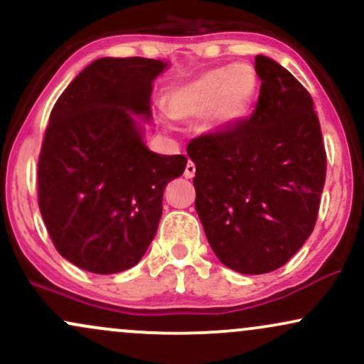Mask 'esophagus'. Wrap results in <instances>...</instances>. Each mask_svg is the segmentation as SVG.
Returning a JSON list of instances; mask_svg holds the SVG:
<instances>
[{"label":"esophagus","instance_id":"esophagus-1","mask_svg":"<svg viewBox=\"0 0 364 364\" xmlns=\"http://www.w3.org/2000/svg\"><path fill=\"white\" fill-rule=\"evenodd\" d=\"M195 171H196V168H195V164L193 162H188L186 164V168H185V178H188V179H191L195 176Z\"/></svg>","mask_w":364,"mask_h":364}]
</instances>
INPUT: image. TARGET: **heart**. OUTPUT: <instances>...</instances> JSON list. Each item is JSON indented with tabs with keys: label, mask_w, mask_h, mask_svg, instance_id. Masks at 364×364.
<instances>
[{
	"label": "heart",
	"mask_w": 364,
	"mask_h": 364,
	"mask_svg": "<svg viewBox=\"0 0 364 364\" xmlns=\"http://www.w3.org/2000/svg\"><path fill=\"white\" fill-rule=\"evenodd\" d=\"M258 92L250 65L217 66L179 83L168 94V119L198 118L208 113L215 128H232L246 118Z\"/></svg>",
	"instance_id": "1"
}]
</instances>
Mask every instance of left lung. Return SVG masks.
Returning <instances> with one entry per match:
<instances>
[{"label": "left lung", "mask_w": 364, "mask_h": 364, "mask_svg": "<svg viewBox=\"0 0 364 364\" xmlns=\"http://www.w3.org/2000/svg\"><path fill=\"white\" fill-rule=\"evenodd\" d=\"M252 118L188 144L195 208L208 245L240 274L272 272L311 235L325 185L320 123L308 90L258 54Z\"/></svg>", "instance_id": "left-lung-1"}]
</instances>
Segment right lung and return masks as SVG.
Listing matches in <instances>:
<instances>
[{
	"mask_svg": "<svg viewBox=\"0 0 364 364\" xmlns=\"http://www.w3.org/2000/svg\"><path fill=\"white\" fill-rule=\"evenodd\" d=\"M168 61L99 58L54 104L39 157V208L63 258L94 274L132 269L147 252L162 195L185 156L145 144L154 80Z\"/></svg>",
	"mask_w": 364,
	"mask_h": 364,
	"instance_id": "right-lung-1",
	"label": "right lung"
}]
</instances>
